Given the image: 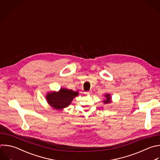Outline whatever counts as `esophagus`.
<instances>
[{
	"label": "esophagus",
	"mask_w": 160,
	"mask_h": 160,
	"mask_svg": "<svg viewBox=\"0 0 160 160\" xmlns=\"http://www.w3.org/2000/svg\"><path fill=\"white\" fill-rule=\"evenodd\" d=\"M92 91H88V92H85V94L88 95V94H92Z\"/></svg>",
	"instance_id": "esophagus-1"
}]
</instances>
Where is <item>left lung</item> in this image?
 Returning a JSON list of instances; mask_svg holds the SVG:
<instances>
[{"instance_id":"1","label":"left lung","mask_w":160,"mask_h":160,"mask_svg":"<svg viewBox=\"0 0 160 160\" xmlns=\"http://www.w3.org/2000/svg\"><path fill=\"white\" fill-rule=\"evenodd\" d=\"M105 97H106V99H104L103 101L104 104H108V103L111 102V97L109 94H106Z\"/></svg>"}]
</instances>
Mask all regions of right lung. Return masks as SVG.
<instances>
[{
    "label": "right lung",
    "mask_w": 160,
    "mask_h": 160,
    "mask_svg": "<svg viewBox=\"0 0 160 160\" xmlns=\"http://www.w3.org/2000/svg\"><path fill=\"white\" fill-rule=\"evenodd\" d=\"M78 94V91L61 88L58 92H48L46 98L51 106L56 109L60 110L68 107Z\"/></svg>",
    "instance_id": "1"
}]
</instances>
